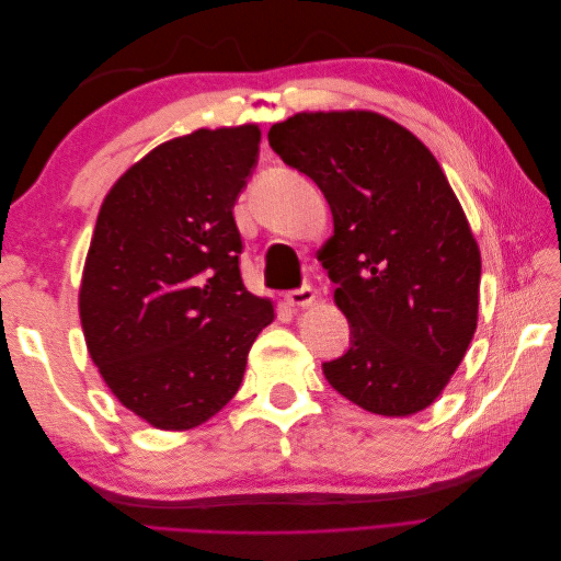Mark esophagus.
<instances>
[{
	"label": "esophagus",
	"instance_id": "34e87169",
	"mask_svg": "<svg viewBox=\"0 0 561 561\" xmlns=\"http://www.w3.org/2000/svg\"><path fill=\"white\" fill-rule=\"evenodd\" d=\"M285 299H287V304H290V307L304 309V307H311V304L316 301V293L311 290V287H299V290L287 293Z\"/></svg>",
	"mask_w": 561,
	"mask_h": 561
}]
</instances>
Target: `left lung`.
Listing matches in <instances>:
<instances>
[{
  "label": "left lung",
  "instance_id": "obj_1",
  "mask_svg": "<svg viewBox=\"0 0 561 561\" xmlns=\"http://www.w3.org/2000/svg\"><path fill=\"white\" fill-rule=\"evenodd\" d=\"M268 145L332 210L318 262L351 348L330 386L379 416H410L447 388L478 330L482 254L447 175L412 130L371 110L297 112Z\"/></svg>",
  "mask_w": 561,
  "mask_h": 561
}]
</instances>
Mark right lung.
<instances>
[{
    "mask_svg": "<svg viewBox=\"0 0 561 561\" xmlns=\"http://www.w3.org/2000/svg\"><path fill=\"white\" fill-rule=\"evenodd\" d=\"M260 140L257 124L180 135L135 161L100 206L79 285L83 339L116 400L159 431L222 410L276 318L243 285L233 219Z\"/></svg>",
    "mask_w": 561,
    "mask_h": 561,
    "instance_id": "add662e5",
    "label": "right lung"
}]
</instances>
